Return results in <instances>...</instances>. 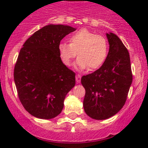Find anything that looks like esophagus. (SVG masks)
I'll list each match as a JSON object with an SVG mask.
<instances>
[{
	"instance_id": "esophagus-1",
	"label": "esophagus",
	"mask_w": 148,
	"mask_h": 148,
	"mask_svg": "<svg viewBox=\"0 0 148 148\" xmlns=\"http://www.w3.org/2000/svg\"><path fill=\"white\" fill-rule=\"evenodd\" d=\"M75 80H76V82L77 83H80L81 82V75H76V76H75Z\"/></svg>"
}]
</instances>
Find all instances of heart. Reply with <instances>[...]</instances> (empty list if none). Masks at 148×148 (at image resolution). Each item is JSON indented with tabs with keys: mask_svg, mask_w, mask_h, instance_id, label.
<instances>
[{
	"mask_svg": "<svg viewBox=\"0 0 148 148\" xmlns=\"http://www.w3.org/2000/svg\"><path fill=\"white\" fill-rule=\"evenodd\" d=\"M58 52L63 64L70 66L76 57V66L80 70L88 67L90 70L100 67L107 59L108 43L106 38L83 29L70 37V44L62 42L58 45Z\"/></svg>",
	"mask_w": 148,
	"mask_h": 148,
	"instance_id": "b5f03b06",
	"label": "heart"
}]
</instances>
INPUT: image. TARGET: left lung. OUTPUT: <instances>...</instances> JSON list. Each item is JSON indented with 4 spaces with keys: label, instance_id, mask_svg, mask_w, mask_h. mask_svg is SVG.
<instances>
[{
    "label": "left lung",
    "instance_id": "obj_1",
    "mask_svg": "<svg viewBox=\"0 0 148 148\" xmlns=\"http://www.w3.org/2000/svg\"><path fill=\"white\" fill-rule=\"evenodd\" d=\"M110 48L107 59L99 69L82 78L85 89V113L96 120L109 119L125 105L133 81L130 55L119 38L107 33Z\"/></svg>",
    "mask_w": 148,
    "mask_h": 148
}]
</instances>
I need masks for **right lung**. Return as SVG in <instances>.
<instances>
[{
    "label": "right lung",
    "mask_w": 148,
    "mask_h": 148,
    "mask_svg": "<svg viewBox=\"0 0 148 148\" xmlns=\"http://www.w3.org/2000/svg\"><path fill=\"white\" fill-rule=\"evenodd\" d=\"M74 27L49 24L36 31L23 44L14 69V81L23 108L36 118L59 115L66 94L75 84V74L63 64L61 40Z\"/></svg>",
    "instance_id": "obj_1"
}]
</instances>
